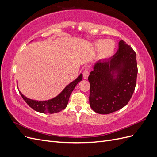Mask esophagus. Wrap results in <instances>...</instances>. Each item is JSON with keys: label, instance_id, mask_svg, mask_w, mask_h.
I'll return each instance as SVG.
<instances>
[{"label": "esophagus", "instance_id": "34e87169", "mask_svg": "<svg viewBox=\"0 0 157 157\" xmlns=\"http://www.w3.org/2000/svg\"><path fill=\"white\" fill-rule=\"evenodd\" d=\"M82 75H83V77H84V78H85V79H87V78H88V77L89 75H90L89 71H88V69H85V70L83 71Z\"/></svg>", "mask_w": 157, "mask_h": 157}]
</instances>
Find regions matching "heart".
Segmentation results:
<instances>
[{"mask_svg": "<svg viewBox=\"0 0 157 157\" xmlns=\"http://www.w3.org/2000/svg\"><path fill=\"white\" fill-rule=\"evenodd\" d=\"M95 48L97 50H100L99 56L102 59H107L110 58L113 54L115 48V44L111 40L104 41L103 40H99L94 43Z\"/></svg>", "mask_w": 157, "mask_h": 157, "instance_id": "obj_1", "label": "heart"}]
</instances>
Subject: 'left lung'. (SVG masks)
I'll use <instances>...</instances> for the list:
<instances>
[{"instance_id":"obj_1","label":"left lung","mask_w":157,"mask_h":157,"mask_svg":"<svg viewBox=\"0 0 157 157\" xmlns=\"http://www.w3.org/2000/svg\"><path fill=\"white\" fill-rule=\"evenodd\" d=\"M137 75L136 52L121 40L117 53L107 60L99 61L89 75L92 110L106 115L126 105L134 92Z\"/></svg>"}]
</instances>
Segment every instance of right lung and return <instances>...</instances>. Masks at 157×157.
Returning a JSON list of instances; mask_svg holds the SVG:
<instances>
[{
	"mask_svg": "<svg viewBox=\"0 0 157 157\" xmlns=\"http://www.w3.org/2000/svg\"><path fill=\"white\" fill-rule=\"evenodd\" d=\"M82 79V75L80 74L77 79L67 85L58 96L48 101H38L32 100V99L23 96L20 91L19 92H20V94L23 99H24V101L27 103V105L33 109H34L35 111L42 113L53 114L58 113L66 108L68 104L71 94L72 93L77 84L80 81H81Z\"/></svg>",
	"mask_w": 157,
	"mask_h": 157,
	"instance_id": "1",
	"label": "right lung"
}]
</instances>
